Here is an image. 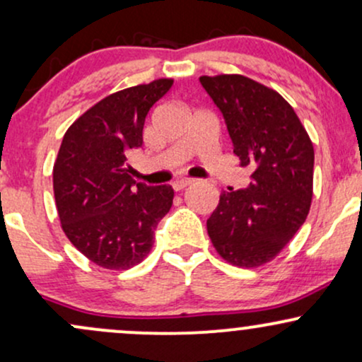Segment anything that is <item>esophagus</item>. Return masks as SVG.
Returning <instances> with one entry per match:
<instances>
[{"instance_id": "esophagus-1", "label": "esophagus", "mask_w": 362, "mask_h": 362, "mask_svg": "<svg viewBox=\"0 0 362 362\" xmlns=\"http://www.w3.org/2000/svg\"><path fill=\"white\" fill-rule=\"evenodd\" d=\"M190 184H192V180L190 178H178V180L173 182V189L175 190H184L185 187H189Z\"/></svg>"}]
</instances>
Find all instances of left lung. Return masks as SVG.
Returning <instances> with one entry per match:
<instances>
[{
  "instance_id": "8db88e82",
  "label": "left lung",
  "mask_w": 362,
  "mask_h": 362,
  "mask_svg": "<svg viewBox=\"0 0 362 362\" xmlns=\"http://www.w3.org/2000/svg\"><path fill=\"white\" fill-rule=\"evenodd\" d=\"M226 122L247 189L226 190L207 219V235L228 264L271 262L305 223L313 197L315 151L296 112L276 90L242 76H201Z\"/></svg>"
}]
</instances>
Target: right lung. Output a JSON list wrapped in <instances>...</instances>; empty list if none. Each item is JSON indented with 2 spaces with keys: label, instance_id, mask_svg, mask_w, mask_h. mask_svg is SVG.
Returning a JSON list of instances; mask_svg holds the SVG:
<instances>
[{
  "label": "right lung",
  "instance_id": "1",
  "mask_svg": "<svg viewBox=\"0 0 362 362\" xmlns=\"http://www.w3.org/2000/svg\"><path fill=\"white\" fill-rule=\"evenodd\" d=\"M172 78L115 91L66 131L52 185L61 228L90 262L126 271L148 257L160 219L173 204L172 185L149 187L131 177L127 156L143 144L149 109Z\"/></svg>",
  "mask_w": 362,
  "mask_h": 362
}]
</instances>
